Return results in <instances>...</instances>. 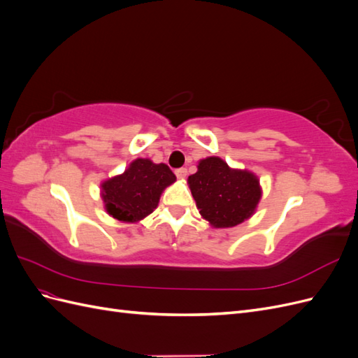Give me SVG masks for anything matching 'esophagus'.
<instances>
[{
    "instance_id": "obj_1",
    "label": "esophagus",
    "mask_w": 358,
    "mask_h": 358,
    "mask_svg": "<svg viewBox=\"0 0 358 358\" xmlns=\"http://www.w3.org/2000/svg\"><path fill=\"white\" fill-rule=\"evenodd\" d=\"M187 175H188L187 169H178V170H176V176H178V179H185V178H187Z\"/></svg>"
}]
</instances>
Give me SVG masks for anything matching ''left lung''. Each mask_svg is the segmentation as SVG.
Masks as SVG:
<instances>
[{
	"instance_id": "1",
	"label": "left lung",
	"mask_w": 358,
	"mask_h": 358,
	"mask_svg": "<svg viewBox=\"0 0 358 358\" xmlns=\"http://www.w3.org/2000/svg\"><path fill=\"white\" fill-rule=\"evenodd\" d=\"M188 187L203 220L213 229H230L249 220L263 196L255 173L231 169L220 157L200 159Z\"/></svg>"
}]
</instances>
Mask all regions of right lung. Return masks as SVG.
<instances>
[{
  "mask_svg": "<svg viewBox=\"0 0 358 358\" xmlns=\"http://www.w3.org/2000/svg\"><path fill=\"white\" fill-rule=\"evenodd\" d=\"M176 182L166 164L149 158H136L121 175L101 182L104 209L115 220L136 224L152 213L162 191Z\"/></svg>",
  "mask_w": 358,
  "mask_h": 358,
  "instance_id": "right-lung-1",
  "label": "right lung"
}]
</instances>
